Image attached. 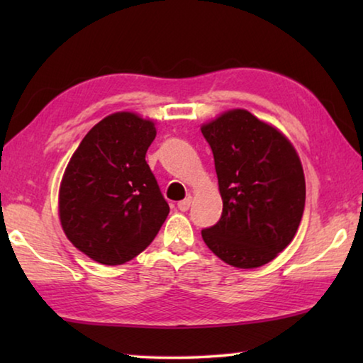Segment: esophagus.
Returning a JSON list of instances; mask_svg holds the SVG:
<instances>
[{
	"mask_svg": "<svg viewBox=\"0 0 363 363\" xmlns=\"http://www.w3.org/2000/svg\"><path fill=\"white\" fill-rule=\"evenodd\" d=\"M190 203H192V196H187V199H184L177 203V208H179L181 211H187L190 208Z\"/></svg>",
	"mask_w": 363,
	"mask_h": 363,
	"instance_id": "1",
	"label": "esophagus"
}]
</instances>
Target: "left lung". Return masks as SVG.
Wrapping results in <instances>:
<instances>
[{
  "instance_id": "obj_1",
  "label": "left lung",
  "mask_w": 363,
  "mask_h": 363,
  "mask_svg": "<svg viewBox=\"0 0 363 363\" xmlns=\"http://www.w3.org/2000/svg\"><path fill=\"white\" fill-rule=\"evenodd\" d=\"M214 157L223 214L201 237L238 269L267 264L294 238L306 203L304 171L277 128L233 108L201 126Z\"/></svg>"
}]
</instances>
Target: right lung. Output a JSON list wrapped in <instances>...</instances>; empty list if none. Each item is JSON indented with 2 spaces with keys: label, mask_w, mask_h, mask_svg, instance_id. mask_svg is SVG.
Instances as JSON below:
<instances>
[{
  "label": "right lung",
  "mask_w": 363,
  "mask_h": 363,
  "mask_svg": "<svg viewBox=\"0 0 363 363\" xmlns=\"http://www.w3.org/2000/svg\"><path fill=\"white\" fill-rule=\"evenodd\" d=\"M155 123L133 112L106 116L79 143L59 190V218L69 240L106 266L149 247L169 213L145 153Z\"/></svg>",
  "instance_id": "1"
}]
</instances>
